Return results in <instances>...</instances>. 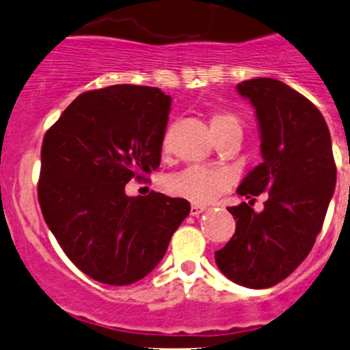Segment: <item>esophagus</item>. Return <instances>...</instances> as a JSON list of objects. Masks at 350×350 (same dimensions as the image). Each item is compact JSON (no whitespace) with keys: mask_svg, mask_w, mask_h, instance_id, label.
Wrapping results in <instances>:
<instances>
[{"mask_svg":"<svg viewBox=\"0 0 350 350\" xmlns=\"http://www.w3.org/2000/svg\"><path fill=\"white\" fill-rule=\"evenodd\" d=\"M204 210H206V208L200 206V204H191V215H193V217H198V215L203 213Z\"/></svg>","mask_w":350,"mask_h":350,"instance_id":"obj_1","label":"esophagus"}]
</instances>
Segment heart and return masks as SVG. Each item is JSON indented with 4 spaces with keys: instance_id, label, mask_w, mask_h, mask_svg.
<instances>
[{
    "instance_id": "obj_1",
    "label": "heart",
    "mask_w": 350,
    "mask_h": 350,
    "mask_svg": "<svg viewBox=\"0 0 350 350\" xmlns=\"http://www.w3.org/2000/svg\"><path fill=\"white\" fill-rule=\"evenodd\" d=\"M210 126L218 139L232 129H241V122L232 113H215L210 118ZM165 147H167V139L164 140V149ZM164 186L169 195L185 198L195 204H208L227 191L230 186V176L221 169L189 165L183 171L167 176Z\"/></svg>"
}]
</instances>
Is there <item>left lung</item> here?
<instances>
[{
    "label": "left lung",
    "mask_w": 350,
    "mask_h": 350,
    "mask_svg": "<svg viewBox=\"0 0 350 350\" xmlns=\"http://www.w3.org/2000/svg\"><path fill=\"white\" fill-rule=\"evenodd\" d=\"M237 91L256 108L264 161L237 189L249 203L228 206L237 227L215 260L230 281L262 289L286 280L310 254L337 167L325 118L303 94L273 77L242 81ZM260 192L268 200L256 214L252 204Z\"/></svg>",
    "instance_id": "8db88e82"
}]
</instances>
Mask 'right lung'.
<instances>
[{
    "label": "right lung",
    "mask_w": 350,
    "mask_h": 350,
    "mask_svg": "<svg viewBox=\"0 0 350 350\" xmlns=\"http://www.w3.org/2000/svg\"><path fill=\"white\" fill-rule=\"evenodd\" d=\"M169 109L159 88L116 84L79 94L44 137L42 215L74 266L100 283L147 276L191 210L183 198L125 193L161 164Z\"/></svg>",
    "instance_id": "right-lung-1"
}]
</instances>
